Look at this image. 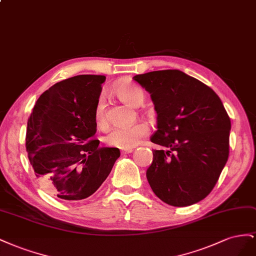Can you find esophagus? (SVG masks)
I'll return each instance as SVG.
<instances>
[{
	"instance_id": "obj_1",
	"label": "esophagus",
	"mask_w": 256,
	"mask_h": 256,
	"mask_svg": "<svg viewBox=\"0 0 256 256\" xmlns=\"http://www.w3.org/2000/svg\"><path fill=\"white\" fill-rule=\"evenodd\" d=\"M130 152H133V148H130V149H123V150L121 151L122 154H128V153H130Z\"/></svg>"
}]
</instances>
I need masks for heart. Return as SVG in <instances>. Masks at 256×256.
Returning a JSON list of instances; mask_svg holds the SVG:
<instances>
[{
	"instance_id": "1",
	"label": "heart",
	"mask_w": 256,
	"mask_h": 256,
	"mask_svg": "<svg viewBox=\"0 0 256 256\" xmlns=\"http://www.w3.org/2000/svg\"><path fill=\"white\" fill-rule=\"evenodd\" d=\"M116 94L124 103L140 107L144 100V91L133 84H120L116 88ZM94 121L100 128H106L108 126V116L106 112V103L103 96H100L94 107ZM149 133V128L146 123H136L130 126H116L109 132L105 142L112 147L120 149H130L146 137Z\"/></svg>"
}]
</instances>
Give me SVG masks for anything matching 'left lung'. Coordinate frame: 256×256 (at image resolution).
Masks as SVG:
<instances>
[{
  "mask_svg": "<svg viewBox=\"0 0 256 256\" xmlns=\"http://www.w3.org/2000/svg\"><path fill=\"white\" fill-rule=\"evenodd\" d=\"M150 93L158 119L147 170L152 191L174 207L200 202L212 191L230 153V119L216 93L178 70L133 77Z\"/></svg>",
  "mask_w": 256,
  "mask_h": 256,
  "instance_id": "left-lung-1",
  "label": "left lung"
}]
</instances>
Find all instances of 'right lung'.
<instances>
[{"label":"right lung","instance_id":"add662e5","mask_svg":"<svg viewBox=\"0 0 256 256\" xmlns=\"http://www.w3.org/2000/svg\"><path fill=\"white\" fill-rule=\"evenodd\" d=\"M102 75H79L50 86L28 120L26 148L42 186L64 200L91 196L110 174L118 148L98 147L94 107Z\"/></svg>","mask_w":256,"mask_h":256}]
</instances>
